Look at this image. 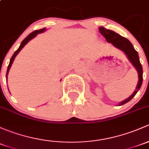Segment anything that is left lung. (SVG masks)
<instances>
[{
    "label": "left lung",
    "instance_id": "obj_1",
    "mask_svg": "<svg viewBox=\"0 0 149 149\" xmlns=\"http://www.w3.org/2000/svg\"><path fill=\"white\" fill-rule=\"evenodd\" d=\"M99 31L101 33V35L106 39V41L112 43L114 46L118 48V49L121 50L122 51H123L126 54L128 60L131 62V63L134 65V66L135 67L136 69L138 71L139 83H138L136 88L135 91L133 93V94L129 98H128L127 99L124 100V101L119 103V106H122V105L125 104V103L131 101L135 96L137 92L140 89L141 86L142 82H143V68H142V65L141 64L140 61H139L138 52L134 49L133 45L131 44V42L127 38L121 36L116 33L114 31L105 29L104 27H102V26L99 27Z\"/></svg>",
    "mask_w": 149,
    "mask_h": 149
}]
</instances>
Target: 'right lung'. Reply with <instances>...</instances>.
<instances>
[{
  "mask_svg": "<svg viewBox=\"0 0 149 149\" xmlns=\"http://www.w3.org/2000/svg\"><path fill=\"white\" fill-rule=\"evenodd\" d=\"M45 30H46V29H45V28H44V29H40V30H37V31H33V32H32V33H30L29 35L28 36L26 37V38H25L24 40H23V41H22V43H21V45H20L19 48H18V50H17V51H15V52L14 53V54L13 55V56H12V57H11V58H10V63H9V65H8V66L7 73H6V78H7V76H8V74L9 70H10V67H11V65H12V63H13V62L14 59H15V56H16L17 55H18V53L20 52V51H21V50L22 49V48H23V47L25 46V45H26V43H27L29 41V40H31V39H33V38L35 37L37 35V34H38V33H43V32H44V31H45Z\"/></svg>",
  "mask_w": 149,
  "mask_h": 149,
  "instance_id": "1",
  "label": "right lung"
}]
</instances>
